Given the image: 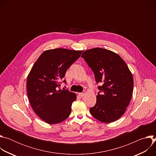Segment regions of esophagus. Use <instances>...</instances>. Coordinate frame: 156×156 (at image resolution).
<instances>
[{
	"mask_svg": "<svg viewBox=\"0 0 156 156\" xmlns=\"http://www.w3.org/2000/svg\"><path fill=\"white\" fill-rule=\"evenodd\" d=\"M84 94H85V93H79V95H80L81 97L84 96Z\"/></svg>",
	"mask_w": 156,
	"mask_h": 156,
	"instance_id": "obj_1",
	"label": "esophagus"
}]
</instances>
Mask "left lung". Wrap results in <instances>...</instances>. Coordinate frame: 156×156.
Instances as JSON below:
<instances>
[{
	"label": "left lung",
	"instance_id": "8db88e82",
	"mask_svg": "<svg viewBox=\"0 0 156 156\" xmlns=\"http://www.w3.org/2000/svg\"><path fill=\"white\" fill-rule=\"evenodd\" d=\"M101 83L91 114L103 123H111L125 113L131 99L133 78L125 61L117 54L102 48L87 50L81 56Z\"/></svg>",
	"mask_w": 156,
	"mask_h": 156
}]
</instances>
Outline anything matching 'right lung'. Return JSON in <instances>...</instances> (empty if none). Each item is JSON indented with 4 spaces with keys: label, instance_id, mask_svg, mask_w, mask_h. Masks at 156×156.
Returning <instances> with one entry per match:
<instances>
[{
    "label": "right lung",
    "instance_id": "obj_1",
    "mask_svg": "<svg viewBox=\"0 0 156 156\" xmlns=\"http://www.w3.org/2000/svg\"><path fill=\"white\" fill-rule=\"evenodd\" d=\"M83 51L55 49L44 51L37 58L27 78V94L37 115L49 124L67 119L76 96L60 89L66 70ZM66 84V81H63Z\"/></svg>",
    "mask_w": 156,
    "mask_h": 156
}]
</instances>
